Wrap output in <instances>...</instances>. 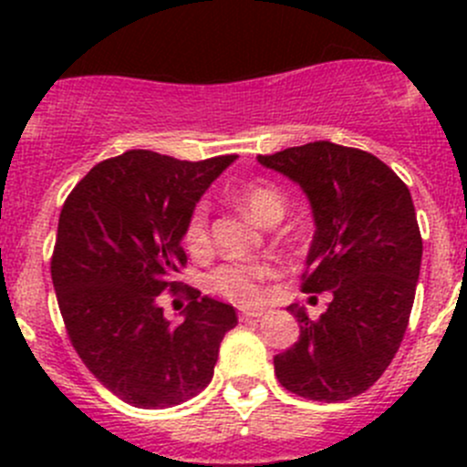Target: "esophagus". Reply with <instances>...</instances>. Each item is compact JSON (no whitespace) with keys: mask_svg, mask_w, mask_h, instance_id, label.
<instances>
[{"mask_svg":"<svg viewBox=\"0 0 467 467\" xmlns=\"http://www.w3.org/2000/svg\"><path fill=\"white\" fill-rule=\"evenodd\" d=\"M264 314V309H244L239 312V321H248V318H260Z\"/></svg>","mask_w":467,"mask_h":467,"instance_id":"esophagus-1","label":"esophagus"}]
</instances>
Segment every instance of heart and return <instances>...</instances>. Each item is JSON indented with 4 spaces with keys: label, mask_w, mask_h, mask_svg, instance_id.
<instances>
[{
    "label": "heart",
    "mask_w": 467,
    "mask_h": 467,
    "mask_svg": "<svg viewBox=\"0 0 467 467\" xmlns=\"http://www.w3.org/2000/svg\"><path fill=\"white\" fill-rule=\"evenodd\" d=\"M239 203L246 207L262 223H275L286 210V196L271 182H248L239 190ZM182 242L192 255H205L210 251V205L199 201L192 207L182 230ZM273 275V264L233 260L212 268L205 277V289L219 298L242 307H253L262 300V285Z\"/></svg>",
    "instance_id": "1"
}]
</instances>
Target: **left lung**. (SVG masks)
Returning a JSON list of instances; mask_svg holds the SVG:
<instances>
[{
	"label": "left lung",
	"mask_w": 467,
	"mask_h": 467,
	"mask_svg": "<svg viewBox=\"0 0 467 467\" xmlns=\"http://www.w3.org/2000/svg\"><path fill=\"white\" fill-rule=\"evenodd\" d=\"M257 160L307 194L317 233L303 291H332L317 321L289 305L300 337L273 357L277 381L300 398L350 400L389 368L411 317L422 237L409 187L368 150L325 140Z\"/></svg>",
	"instance_id": "left-lung-1"
}]
</instances>
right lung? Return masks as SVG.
I'll return each instance as SVG.
<instances>
[{
    "label": "right lung",
    "mask_w": 467,
    "mask_h": 467,
    "mask_svg": "<svg viewBox=\"0 0 467 467\" xmlns=\"http://www.w3.org/2000/svg\"><path fill=\"white\" fill-rule=\"evenodd\" d=\"M234 158L126 150L94 164L60 210L51 280L65 329L89 373L133 407H173L201 393L237 325L230 305L192 286L182 289L192 300L182 323L167 321L158 303L181 286L192 207Z\"/></svg>",
    "instance_id": "1"
}]
</instances>
